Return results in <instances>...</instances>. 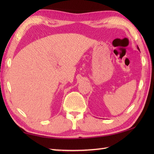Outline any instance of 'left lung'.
<instances>
[{
  "instance_id": "8db88e82",
  "label": "left lung",
  "mask_w": 154,
  "mask_h": 154,
  "mask_svg": "<svg viewBox=\"0 0 154 154\" xmlns=\"http://www.w3.org/2000/svg\"><path fill=\"white\" fill-rule=\"evenodd\" d=\"M138 48V50H139V48Z\"/></svg>"
}]
</instances>
